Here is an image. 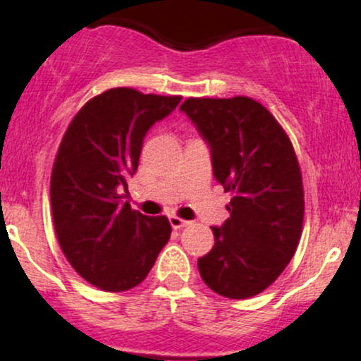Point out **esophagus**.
<instances>
[{"label": "esophagus", "mask_w": 361, "mask_h": 361, "mask_svg": "<svg viewBox=\"0 0 361 361\" xmlns=\"http://www.w3.org/2000/svg\"><path fill=\"white\" fill-rule=\"evenodd\" d=\"M169 224H171L173 229H181V227L188 226V221L176 217V215H169Z\"/></svg>", "instance_id": "obj_1"}]
</instances>
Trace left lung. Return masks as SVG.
<instances>
[{"label": "left lung", "mask_w": 361, "mask_h": 361, "mask_svg": "<svg viewBox=\"0 0 361 361\" xmlns=\"http://www.w3.org/2000/svg\"><path fill=\"white\" fill-rule=\"evenodd\" d=\"M207 140L214 176L233 193L231 217L212 227L214 247L198 259L209 288L227 299L258 295L295 255L304 186L288 135L247 97L188 98L180 106Z\"/></svg>", "instance_id": "8db88e82"}]
</instances>
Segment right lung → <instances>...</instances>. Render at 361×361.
I'll return each instance as SVG.
<instances>
[{
    "label": "right lung",
    "instance_id": "1",
    "mask_svg": "<svg viewBox=\"0 0 361 361\" xmlns=\"http://www.w3.org/2000/svg\"><path fill=\"white\" fill-rule=\"evenodd\" d=\"M180 100L111 88L74 115L61 140L51 176L54 229L74 270L105 292L139 285L169 241L168 219L132 210L122 190L137 171L147 130Z\"/></svg>",
    "mask_w": 361,
    "mask_h": 361
}]
</instances>
